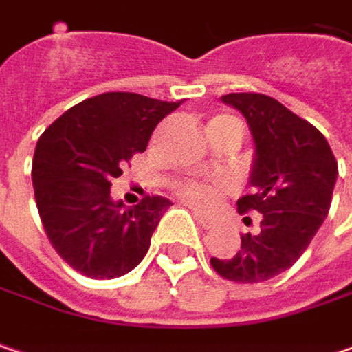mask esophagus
Wrapping results in <instances>:
<instances>
[{"instance_id":"obj_1","label":"esophagus","mask_w":352,"mask_h":352,"mask_svg":"<svg viewBox=\"0 0 352 352\" xmlns=\"http://www.w3.org/2000/svg\"><path fill=\"white\" fill-rule=\"evenodd\" d=\"M195 219L199 221V224H201L203 228H212V224H214V221H212V219H208V217L201 214V212H197V210H195Z\"/></svg>"}]
</instances>
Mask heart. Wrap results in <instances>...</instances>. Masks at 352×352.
Returning a JSON list of instances; mask_svg holds the SVG:
<instances>
[{"mask_svg":"<svg viewBox=\"0 0 352 352\" xmlns=\"http://www.w3.org/2000/svg\"><path fill=\"white\" fill-rule=\"evenodd\" d=\"M219 128H238L242 130L240 122L232 116H217L208 122L206 130H219ZM226 189V183L222 179H210V181H181L175 185V192L187 203L197 208H208L217 201V197Z\"/></svg>","mask_w":352,"mask_h":352,"instance_id":"obj_1","label":"heart"}]
</instances>
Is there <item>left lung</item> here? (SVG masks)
Listing matches in <instances>:
<instances>
[{
    "label": "left lung",
    "mask_w": 352,
    "mask_h": 352,
    "mask_svg": "<svg viewBox=\"0 0 352 352\" xmlns=\"http://www.w3.org/2000/svg\"><path fill=\"white\" fill-rule=\"evenodd\" d=\"M222 102L246 118L254 144V192L238 199V212H260L256 232L242 234L232 258H210L224 280L266 282L292 267L323 224L337 181V160L327 140L307 120L276 98L232 92Z\"/></svg>",
    "instance_id": "8db88e82"
}]
</instances>
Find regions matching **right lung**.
I'll list each match as a JSON object with an SVG mask.
<instances>
[{
  "instance_id": "obj_1",
  "label": "right lung",
  "mask_w": 352,
  "mask_h": 352,
  "mask_svg": "<svg viewBox=\"0 0 352 352\" xmlns=\"http://www.w3.org/2000/svg\"><path fill=\"white\" fill-rule=\"evenodd\" d=\"M179 106L135 92H106L72 106L38 138L31 167L38 217L56 254L82 276L120 278L149 250L173 203L147 195L124 210L110 187Z\"/></svg>"
}]
</instances>
